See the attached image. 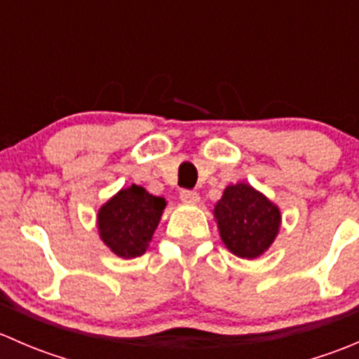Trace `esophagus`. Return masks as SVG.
<instances>
[{"mask_svg":"<svg viewBox=\"0 0 359 359\" xmlns=\"http://www.w3.org/2000/svg\"><path fill=\"white\" fill-rule=\"evenodd\" d=\"M180 200L184 203H198L200 201V194L196 191H191V189H182L180 191Z\"/></svg>","mask_w":359,"mask_h":359,"instance_id":"esophagus-1","label":"esophagus"}]
</instances>
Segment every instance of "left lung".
Returning <instances> with one entry per match:
<instances>
[{"mask_svg": "<svg viewBox=\"0 0 359 359\" xmlns=\"http://www.w3.org/2000/svg\"><path fill=\"white\" fill-rule=\"evenodd\" d=\"M213 213L224 245L241 259L262 255L280 231L278 206L243 182L226 187Z\"/></svg>", "mask_w": 359, "mask_h": 359, "instance_id": "obj_1", "label": "left lung"}]
</instances>
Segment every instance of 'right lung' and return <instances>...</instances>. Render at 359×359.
Returning <instances> with one entry per match:
<instances>
[{
  "mask_svg": "<svg viewBox=\"0 0 359 359\" xmlns=\"http://www.w3.org/2000/svg\"><path fill=\"white\" fill-rule=\"evenodd\" d=\"M166 201L132 184L99 210V231L104 243L123 259L146 252L156 231Z\"/></svg>",
  "mask_w": 359,
  "mask_h": 359,
  "instance_id": "1",
  "label": "right lung"
}]
</instances>
